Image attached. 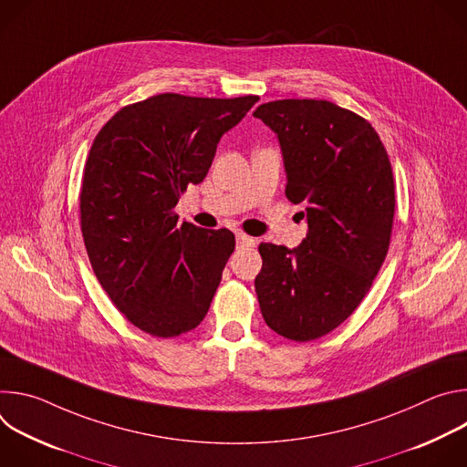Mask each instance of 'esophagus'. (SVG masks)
<instances>
[{"mask_svg":"<svg viewBox=\"0 0 467 467\" xmlns=\"http://www.w3.org/2000/svg\"><path fill=\"white\" fill-rule=\"evenodd\" d=\"M253 245H254V240H253L251 236H247V234H244V233H238V234H236V247L244 249V247H253Z\"/></svg>","mask_w":467,"mask_h":467,"instance_id":"34e87169","label":"esophagus"}]
</instances>
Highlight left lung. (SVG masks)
Returning <instances> with one entry per match:
<instances>
[{
    "mask_svg": "<svg viewBox=\"0 0 467 467\" xmlns=\"http://www.w3.org/2000/svg\"><path fill=\"white\" fill-rule=\"evenodd\" d=\"M277 132L286 197L303 203L308 231L297 249L260 244L254 290L277 335L310 342L344 323L388 254L395 182L371 123L325 99H279L254 112Z\"/></svg>",
    "mask_w": 467,
    "mask_h": 467,
    "instance_id": "left-lung-1",
    "label": "left lung"
}]
</instances>
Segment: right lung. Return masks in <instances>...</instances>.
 I'll return each instance as SVG.
<instances>
[{"instance_id": "obj_1", "label": "right lung", "mask_w": 467, "mask_h": 467, "mask_svg": "<svg viewBox=\"0 0 467 467\" xmlns=\"http://www.w3.org/2000/svg\"><path fill=\"white\" fill-rule=\"evenodd\" d=\"M256 101L166 92L125 105L94 139L79 193L85 247L114 306L151 337H179L209 312L234 234L179 223L173 209Z\"/></svg>"}]
</instances>
